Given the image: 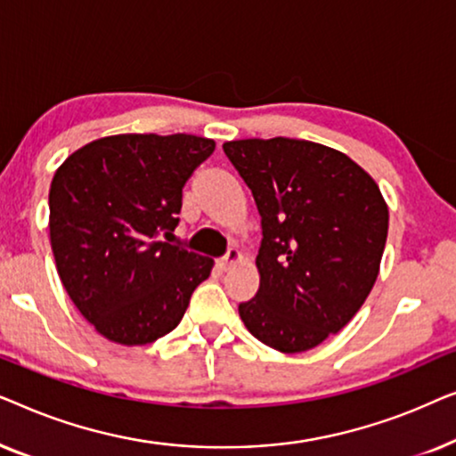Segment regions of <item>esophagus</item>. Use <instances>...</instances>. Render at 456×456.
Instances as JSON below:
<instances>
[{
  "instance_id": "34e87169",
  "label": "esophagus",
  "mask_w": 456,
  "mask_h": 456,
  "mask_svg": "<svg viewBox=\"0 0 456 456\" xmlns=\"http://www.w3.org/2000/svg\"><path fill=\"white\" fill-rule=\"evenodd\" d=\"M236 261H240V253L236 251V248H228V253L224 255L220 261H217V265H220L222 270H228V267L234 265Z\"/></svg>"
}]
</instances>
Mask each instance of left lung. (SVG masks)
Wrapping results in <instances>:
<instances>
[{"mask_svg": "<svg viewBox=\"0 0 456 456\" xmlns=\"http://www.w3.org/2000/svg\"><path fill=\"white\" fill-rule=\"evenodd\" d=\"M224 153L261 216L259 290L239 305L248 332L303 353L340 332L376 284L388 208L376 180L320 142L242 139Z\"/></svg>", "mask_w": 456, "mask_h": 456, "instance_id": "left-lung-1", "label": "left lung"}]
</instances>
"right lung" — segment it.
Here are the masks:
<instances>
[{
  "mask_svg": "<svg viewBox=\"0 0 456 456\" xmlns=\"http://www.w3.org/2000/svg\"><path fill=\"white\" fill-rule=\"evenodd\" d=\"M195 134H116L58 167L49 239L61 284L105 338L147 345L172 332L214 261L166 242L183 189L214 153Z\"/></svg>",
  "mask_w": 456,
  "mask_h": 456,
  "instance_id": "obj_1",
  "label": "right lung"
}]
</instances>
